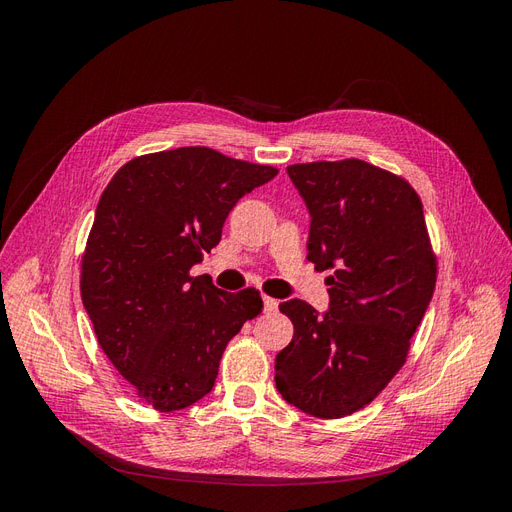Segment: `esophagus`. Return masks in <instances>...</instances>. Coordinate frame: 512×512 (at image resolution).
Wrapping results in <instances>:
<instances>
[{
  "mask_svg": "<svg viewBox=\"0 0 512 512\" xmlns=\"http://www.w3.org/2000/svg\"><path fill=\"white\" fill-rule=\"evenodd\" d=\"M262 305H265V312L267 314H273V312H277V307H280V301L271 299V297H267V294H265V297H262Z\"/></svg>",
  "mask_w": 512,
  "mask_h": 512,
  "instance_id": "obj_1",
  "label": "esophagus"
}]
</instances>
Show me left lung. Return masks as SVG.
<instances>
[{
    "label": "left lung",
    "instance_id": "8db88e82",
    "mask_svg": "<svg viewBox=\"0 0 512 512\" xmlns=\"http://www.w3.org/2000/svg\"><path fill=\"white\" fill-rule=\"evenodd\" d=\"M309 211L307 260L331 269L329 309L280 305L294 324L275 356V386L318 418L365 408L406 363L436 288V256L421 198L401 177L363 160L292 164Z\"/></svg>",
    "mask_w": 512,
    "mask_h": 512
}]
</instances>
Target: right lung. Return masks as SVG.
I'll return each instance as SVG.
<instances>
[{"instance_id": "add662e5", "label": "right lung", "mask_w": 512, "mask_h": 512, "mask_svg": "<svg viewBox=\"0 0 512 512\" xmlns=\"http://www.w3.org/2000/svg\"><path fill=\"white\" fill-rule=\"evenodd\" d=\"M275 175L209 147H179L123 164L100 196L83 305L108 361L160 412L203 399L226 344L262 312L258 290L226 292L190 269L220 243L237 200Z\"/></svg>"}]
</instances>
